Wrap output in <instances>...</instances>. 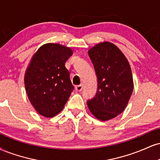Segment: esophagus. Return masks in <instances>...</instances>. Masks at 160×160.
<instances>
[{"label":"esophagus","mask_w":160,"mask_h":160,"mask_svg":"<svg viewBox=\"0 0 160 160\" xmlns=\"http://www.w3.org/2000/svg\"><path fill=\"white\" fill-rule=\"evenodd\" d=\"M82 84H80V85L75 86V90L76 91L80 92V91H82Z\"/></svg>","instance_id":"obj_1"}]
</instances>
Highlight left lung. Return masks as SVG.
<instances>
[{
  "label": "left lung",
  "instance_id": "obj_1",
  "mask_svg": "<svg viewBox=\"0 0 160 160\" xmlns=\"http://www.w3.org/2000/svg\"><path fill=\"white\" fill-rule=\"evenodd\" d=\"M98 80L94 98L87 101L89 111L98 120L120 114L133 91V78L127 58L113 43L103 42L88 52Z\"/></svg>",
  "mask_w": 160,
  "mask_h": 160
}]
</instances>
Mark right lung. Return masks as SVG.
<instances>
[{
	"instance_id": "obj_1",
	"label": "right lung",
	"mask_w": 160,
	"mask_h": 160,
	"mask_svg": "<svg viewBox=\"0 0 160 160\" xmlns=\"http://www.w3.org/2000/svg\"><path fill=\"white\" fill-rule=\"evenodd\" d=\"M69 47L58 43L40 47L25 75V86L31 104L40 115L52 117L63 109L74 87L65 62L72 56Z\"/></svg>"
}]
</instances>
